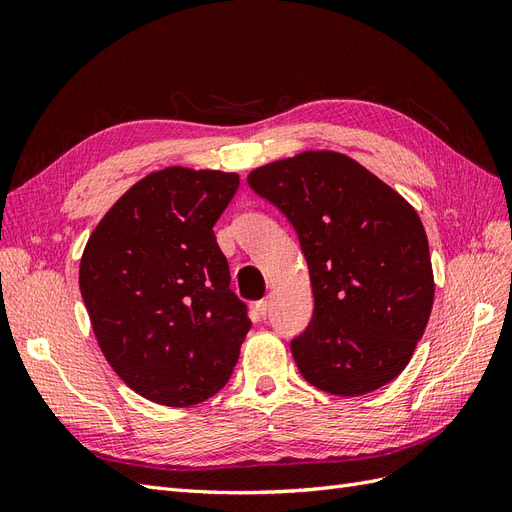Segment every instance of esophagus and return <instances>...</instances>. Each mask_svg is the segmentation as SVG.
Listing matches in <instances>:
<instances>
[{
    "mask_svg": "<svg viewBox=\"0 0 512 512\" xmlns=\"http://www.w3.org/2000/svg\"><path fill=\"white\" fill-rule=\"evenodd\" d=\"M269 307H271L269 297H267V299H260V301L256 303V312H258V316H260V318H267V314H269Z\"/></svg>",
    "mask_w": 512,
    "mask_h": 512,
    "instance_id": "34e87169",
    "label": "esophagus"
}]
</instances>
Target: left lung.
<instances>
[{
	"mask_svg": "<svg viewBox=\"0 0 512 512\" xmlns=\"http://www.w3.org/2000/svg\"><path fill=\"white\" fill-rule=\"evenodd\" d=\"M250 188L297 230L314 314L290 350L320 391L356 397L395 380L433 305L429 243L418 213L359 162L305 151L260 166Z\"/></svg>",
	"mask_w": 512,
	"mask_h": 512,
	"instance_id": "8db88e82",
	"label": "left lung"
}]
</instances>
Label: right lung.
Here are the masks:
<instances>
[{
  "label": "right lung",
  "instance_id": "add662e5",
  "mask_svg": "<svg viewBox=\"0 0 512 512\" xmlns=\"http://www.w3.org/2000/svg\"><path fill=\"white\" fill-rule=\"evenodd\" d=\"M239 175L170 166L123 194L91 232L79 286L115 374L170 408L230 380L252 322L213 226Z\"/></svg>",
  "mask_w": 512,
  "mask_h": 512
}]
</instances>
